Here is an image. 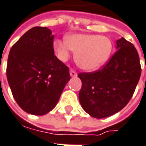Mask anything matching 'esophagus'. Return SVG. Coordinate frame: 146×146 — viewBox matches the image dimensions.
Returning <instances> with one entry per match:
<instances>
[{"instance_id": "obj_1", "label": "esophagus", "mask_w": 146, "mask_h": 146, "mask_svg": "<svg viewBox=\"0 0 146 146\" xmlns=\"http://www.w3.org/2000/svg\"><path fill=\"white\" fill-rule=\"evenodd\" d=\"M69 74H70V76H71L72 78H75V77H77V76H78V73H76L74 70H73V69H71V70H70Z\"/></svg>"}]
</instances>
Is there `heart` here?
Wrapping results in <instances>:
<instances>
[{
  "mask_svg": "<svg viewBox=\"0 0 146 146\" xmlns=\"http://www.w3.org/2000/svg\"><path fill=\"white\" fill-rule=\"evenodd\" d=\"M113 44L107 36L97 35L75 34L68 35L65 43L60 40L54 42V50L61 61L69 57L70 50L75 54V60L80 68L86 71H94L109 60Z\"/></svg>",
  "mask_w": 146,
  "mask_h": 146,
  "instance_id": "b5f03b06",
  "label": "heart"
}]
</instances>
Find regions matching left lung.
Wrapping results in <instances>:
<instances>
[{"label": "left lung", "mask_w": 146, "mask_h": 146, "mask_svg": "<svg viewBox=\"0 0 146 146\" xmlns=\"http://www.w3.org/2000/svg\"><path fill=\"white\" fill-rule=\"evenodd\" d=\"M116 52L102 69L79 73L82 89L79 101L86 112L94 118L111 116L129 102L141 77V68L137 49L121 38Z\"/></svg>", "instance_id": "left-lung-1"}]
</instances>
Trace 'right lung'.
I'll return each mask as SVG.
<instances>
[{
    "label": "right lung",
    "mask_w": 146,
    "mask_h": 146,
    "mask_svg": "<svg viewBox=\"0 0 146 146\" xmlns=\"http://www.w3.org/2000/svg\"><path fill=\"white\" fill-rule=\"evenodd\" d=\"M52 31L35 27L13 44L9 54L7 80L24 111L43 115L57 104L70 80L68 68L55 55Z\"/></svg>",
    "instance_id": "right-lung-1"
}]
</instances>
